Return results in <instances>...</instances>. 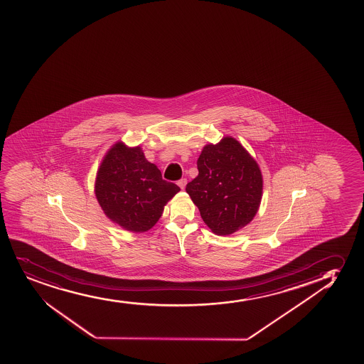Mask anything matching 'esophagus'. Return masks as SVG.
Returning <instances> with one entry per match:
<instances>
[{
	"label": "esophagus",
	"instance_id": "obj_1",
	"mask_svg": "<svg viewBox=\"0 0 364 364\" xmlns=\"http://www.w3.org/2000/svg\"><path fill=\"white\" fill-rule=\"evenodd\" d=\"M176 184L179 185V188H181V190H184L185 186L188 184V180L185 179V178L184 179L178 180Z\"/></svg>",
	"mask_w": 364,
	"mask_h": 364
}]
</instances>
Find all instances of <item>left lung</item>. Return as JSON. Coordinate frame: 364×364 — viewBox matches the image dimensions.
<instances>
[{"label": "left lung", "instance_id": "1", "mask_svg": "<svg viewBox=\"0 0 364 364\" xmlns=\"http://www.w3.org/2000/svg\"><path fill=\"white\" fill-rule=\"evenodd\" d=\"M197 169L186 192L213 232L231 235L253 220L262 202V176L237 140L225 136L220 143L205 145Z\"/></svg>", "mask_w": 364, "mask_h": 364}]
</instances>
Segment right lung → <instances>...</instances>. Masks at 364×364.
I'll list each match as a JSON object with an SVG mask.
<instances>
[{
	"label": "right lung",
	"mask_w": 364,
	"mask_h": 364,
	"mask_svg": "<svg viewBox=\"0 0 364 364\" xmlns=\"http://www.w3.org/2000/svg\"><path fill=\"white\" fill-rule=\"evenodd\" d=\"M95 196L111 221L132 232L151 229L164 205L180 188L162 179L141 147L114 144L102 159L95 180Z\"/></svg>",
	"instance_id": "add662e5"
}]
</instances>
